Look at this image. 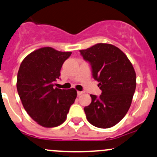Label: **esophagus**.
Returning a JSON list of instances; mask_svg holds the SVG:
<instances>
[{
    "instance_id": "obj_1",
    "label": "esophagus",
    "mask_w": 157,
    "mask_h": 157,
    "mask_svg": "<svg viewBox=\"0 0 157 157\" xmlns=\"http://www.w3.org/2000/svg\"><path fill=\"white\" fill-rule=\"evenodd\" d=\"M84 93V92H77V95H81Z\"/></svg>"
}]
</instances>
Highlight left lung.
<instances>
[{"mask_svg": "<svg viewBox=\"0 0 157 157\" xmlns=\"http://www.w3.org/2000/svg\"><path fill=\"white\" fill-rule=\"evenodd\" d=\"M80 54L92 67L93 78L102 91L90 94L92 103L84 107L88 121L99 128H109L118 123L130 109L136 87V76L127 56L118 48L99 43Z\"/></svg>", "mask_w": 157, "mask_h": 157, "instance_id": "1", "label": "left lung"}]
</instances>
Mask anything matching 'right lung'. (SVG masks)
<instances>
[{
    "mask_svg": "<svg viewBox=\"0 0 157 157\" xmlns=\"http://www.w3.org/2000/svg\"><path fill=\"white\" fill-rule=\"evenodd\" d=\"M71 52L45 47L30 53L22 61L17 76V90L24 108L44 127H54L66 119L75 103V89L55 88L63 64Z\"/></svg>",
    "mask_w": 157,
    "mask_h": 157,
    "instance_id": "obj_1",
    "label": "right lung"
}]
</instances>
